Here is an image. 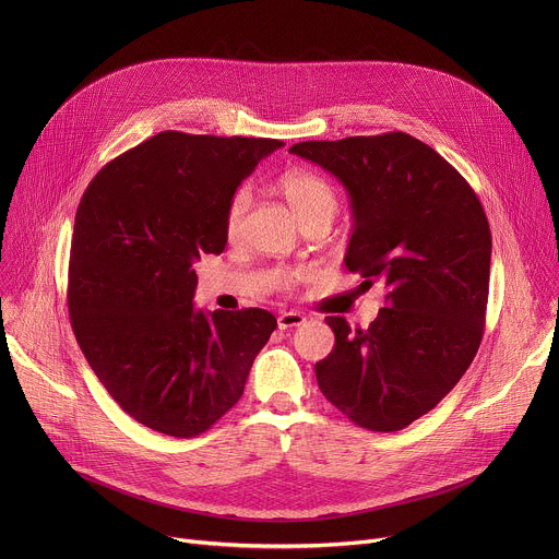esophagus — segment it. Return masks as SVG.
Masks as SVG:
<instances>
[{"label":"esophagus","mask_w":559,"mask_h":559,"mask_svg":"<svg viewBox=\"0 0 559 559\" xmlns=\"http://www.w3.org/2000/svg\"><path fill=\"white\" fill-rule=\"evenodd\" d=\"M305 323V316L300 311H283L278 316V330H289V328H298Z\"/></svg>","instance_id":"esophagus-1"}]
</instances>
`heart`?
<instances>
[{"mask_svg":"<svg viewBox=\"0 0 559 559\" xmlns=\"http://www.w3.org/2000/svg\"><path fill=\"white\" fill-rule=\"evenodd\" d=\"M276 188L302 227L309 223H328L330 225L338 210V194H336L334 186L325 177L316 175V173L289 170L276 181ZM250 201H252V194L248 188H238L231 194L227 210H225V236L229 238V241L241 234L246 214L250 210ZM296 278H298L296 272H281V276H278L283 287H292Z\"/></svg>","mask_w":559,"mask_h":559,"instance_id":"1","label":"heart"}]
</instances>
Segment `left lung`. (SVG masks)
I'll list each match as a JSON object with an SVG mask.
<instances>
[{
    "instance_id": "obj_1",
    "label": "left lung",
    "mask_w": 559,
    "mask_h": 559,
    "mask_svg": "<svg viewBox=\"0 0 559 559\" xmlns=\"http://www.w3.org/2000/svg\"><path fill=\"white\" fill-rule=\"evenodd\" d=\"M289 152L345 186L354 212L345 267L386 289L367 330L325 318L336 343L316 362L318 386L358 427L401 431L457 384L483 343L487 214L466 179L407 132L302 141Z\"/></svg>"
}]
</instances>
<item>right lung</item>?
<instances>
[{
  "mask_svg": "<svg viewBox=\"0 0 559 559\" xmlns=\"http://www.w3.org/2000/svg\"><path fill=\"white\" fill-rule=\"evenodd\" d=\"M276 139L166 130L106 164L79 201L68 265L72 332L136 423L207 431L243 395L276 330L265 309L192 305L201 254L225 250V210Z\"/></svg>",
  "mask_w": 559,
  "mask_h": 559,
  "instance_id": "obj_1",
  "label": "right lung"
}]
</instances>
